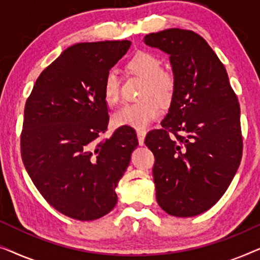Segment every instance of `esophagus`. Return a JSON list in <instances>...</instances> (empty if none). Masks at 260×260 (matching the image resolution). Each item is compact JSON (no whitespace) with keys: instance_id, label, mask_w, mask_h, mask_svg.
Returning <instances> with one entry per match:
<instances>
[{"instance_id":"esophagus-1","label":"esophagus","mask_w":260,"mask_h":260,"mask_svg":"<svg viewBox=\"0 0 260 260\" xmlns=\"http://www.w3.org/2000/svg\"><path fill=\"white\" fill-rule=\"evenodd\" d=\"M145 135H147V133H145L144 130H137L138 143H140L141 145H143V144H144V138H145Z\"/></svg>"}]
</instances>
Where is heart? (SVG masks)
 <instances>
[{"label": "heart", "mask_w": 260, "mask_h": 260, "mask_svg": "<svg viewBox=\"0 0 260 260\" xmlns=\"http://www.w3.org/2000/svg\"><path fill=\"white\" fill-rule=\"evenodd\" d=\"M129 72L144 78L141 97L143 101L126 104L117 110L113 115V123L117 126H129L143 130L158 118L162 113V105L157 101L167 103L173 97L174 81L173 74L159 67V59L149 52L140 51L127 61ZM119 78L115 71H110L103 80V97L110 105H115L119 101ZM158 99L156 100L153 97Z\"/></svg>", "instance_id": "1"}]
</instances>
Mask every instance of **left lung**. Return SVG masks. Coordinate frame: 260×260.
<instances>
[{"mask_svg":"<svg viewBox=\"0 0 260 260\" xmlns=\"http://www.w3.org/2000/svg\"><path fill=\"white\" fill-rule=\"evenodd\" d=\"M143 41L169 55L175 81L162 129L144 142L155 156L156 200L170 215H199L220 200L239 168V103L225 66L199 34L169 28Z\"/></svg>","mask_w":260,"mask_h":260,"instance_id":"8db88e82","label":"left lung"}]
</instances>
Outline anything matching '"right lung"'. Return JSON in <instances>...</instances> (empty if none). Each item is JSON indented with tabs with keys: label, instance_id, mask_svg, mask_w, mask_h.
<instances>
[{
	"label": "right lung",
	"instance_id": "1",
	"mask_svg": "<svg viewBox=\"0 0 260 260\" xmlns=\"http://www.w3.org/2000/svg\"><path fill=\"white\" fill-rule=\"evenodd\" d=\"M129 40L81 42L42 71L24 106L21 156L52 207L90 221L111 212L116 187L137 148L136 133L109 124L103 80L130 48Z\"/></svg>",
	"mask_w": 260,
	"mask_h": 260
}]
</instances>
